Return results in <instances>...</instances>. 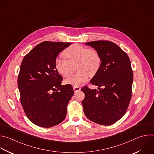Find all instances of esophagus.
<instances>
[{
    "label": "esophagus",
    "instance_id": "1",
    "mask_svg": "<svg viewBox=\"0 0 154 154\" xmlns=\"http://www.w3.org/2000/svg\"><path fill=\"white\" fill-rule=\"evenodd\" d=\"M73 89H74V92L75 93V92H77L80 91L81 88L80 87H79V86H73Z\"/></svg>",
    "mask_w": 154,
    "mask_h": 154
}]
</instances>
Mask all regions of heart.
I'll list each match as a JSON object with an SVG mask.
<instances>
[{
  "instance_id": "1",
  "label": "heart",
  "mask_w": 154,
  "mask_h": 154,
  "mask_svg": "<svg viewBox=\"0 0 154 154\" xmlns=\"http://www.w3.org/2000/svg\"><path fill=\"white\" fill-rule=\"evenodd\" d=\"M65 59L57 58L54 61V68L62 76L68 77L72 72V66L75 64L77 71L71 77L65 80V83L78 86L86 82L89 75H93L98 71L101 57L98 51L92 48L74 44L66 49L63 53Z\"/></svg>"
}]
</instances>
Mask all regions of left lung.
I'll list each match as a JSON object with an SVG mask.
<instances>
[{
  "label": "left lung",
  "mask_w": 154,
  "mask_h": 154,
  "mask_svg": "<svg viewBox=\"0 0 154 154\" xmlns=\"http://www.w3.org/2000/svg\"><path fill=\"white\" fill-rule=\"evenodd\" d=\"M95 49L101 57L100 66L90 83L98 89L82 88V103L86 117L99 125L109 126L126 113L132 95L133 73L127 54L116 43L98 40L85 43ZM102 87L101 88L100 87Z\"/></svg>",
  "instance_id": "obj_1"
}]
</instances>
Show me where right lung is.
Listing matches in <instances>:
<instances>
[{"label":"right lung","mask_w":154,"mask_h":154,"mask_svg":"<svg viewBox=\"0 0 154 154\" xmlns=\"http://www.w3.org/2000/svg\"><path fill=\"white\" fill-rule=\"evenodd\" d=\"M71 43L43 42L23 58L17 84L20 102L34 125L51 128L63 121L74 95L71 85H62V77L54 68L58 54Z\"/></svg>","instance_id":"right-lung-1"}]
</instances>
